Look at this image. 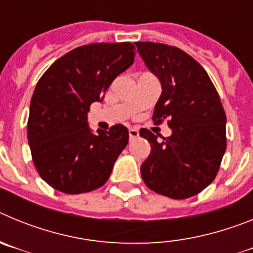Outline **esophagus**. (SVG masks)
Returning a JSON list of instances; mask_svg holds the SVG:
<instances>
[{
	"label": "esophagus",
	"instance_id": "1",
	"mask_svg": "<svg viewBox=\"0 0 253 253\" xmlns=\"http://www.w3.org/2000/svg\"><path fill=\"white\" fill-rule=\"evenodd\" d=\"M138 135H139V131H138L137 129H134V128L129 129V139L130 140L135 139V138H138Z\"/></svg>",
	"mask_w": 253,
	"mask_h": 253
}]
</instances>
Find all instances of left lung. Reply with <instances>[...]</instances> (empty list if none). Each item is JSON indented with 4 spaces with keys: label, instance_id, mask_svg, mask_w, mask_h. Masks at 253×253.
<instances>
[{
    "label": "left lung",
    "instance_id": "1",
    "mask_svg": "<svg viewBox=\"0 0 253 253\" xmlns=\"http://www.w3.org/2000/svg\"><path fill=\"white\" fill-rule=\"evenodd\" d=\"M135 45L162 84L154 124L167 119L172 129L161 142L151 130L140 129V137L151 143L140 166L142 178L154 193L191 198L213 182L227 148V118L218 91L207 71L184 50L152 42Z\"/></svg>",
    "mask_w": 253,
    "mask_h": 253
}]
</instances>
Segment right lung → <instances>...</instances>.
<instances>
[{
    "instance_id": "right-lung-1",
    "label": "right lung",
    "mask_w": 253,
    "mask_h": 253,
    "mask_svg": "<svg viewBox=\"0 0 253 253\" xmlns=\"http://www.w3.org/2000/svg\"><path fill=\"white\" fill-rule=\"evenodd\" d=\"M134 50L128 42L78 46L55 60L38 81L28 140L38 173L53 189L71 195L88 193L110 176L128 144V129L115 124L95 135L87 125V113L134 63Z\"/></svg>"
}]
</instances>
